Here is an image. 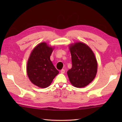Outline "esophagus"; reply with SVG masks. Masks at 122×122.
Masks as SVG:
<instances>
[{
	"label": "esophagus",
	"mask_w": 122,
	"mask_h": 122,
	"mask_svg": "<svg viewBox=\"0 0 122 122\" xmlns=\"http://www.w3.org/2000/svg\"><path fill=\"white\" fill-rule=\"evenodd\" d=\"M60 73H61V74H64L65 73V71L64 69H62L61 71H60Z\"/></svg>",
	"instance_id": "esophagus-1"
}]
</instances>
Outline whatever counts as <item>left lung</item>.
I'll return each instance as SVG.
<instances>
[{
	"instance_id": "obj_1",
	"label": "left lung",
	"mask_w": 122,
	"mask_h": 122,
	"mask_svg": "<svg viewBox=\"0 0 122 122\" xmlns=\"http://www.w3.org/2000/svg\"><path fill=\"white\" fill-rule=\"evenodd\" d=\"M72 67L68 76L75 87L83 88L91 83L97 71V62L93 51L85 43L76 42L69 45Z\"/></svg>"
}]
</instances>
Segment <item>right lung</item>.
Instances as JSON below:
<instances>
[{"mask_svg":"<svg viewBox=\"0 0 122 122\" xmlns=\"http://www.w3.org/2000/svg\"><path fill=\"white\" fill-rule=\"evenodd\" d=\"M54 48L46 42H41L34 47L29 56L27 74L30 81L39 88L48 87L59 73L50 59Z\"/></svg>","mask_w":122,"mask_h":122,"instance_id":"1","label":"right lung"}]
</instances>
